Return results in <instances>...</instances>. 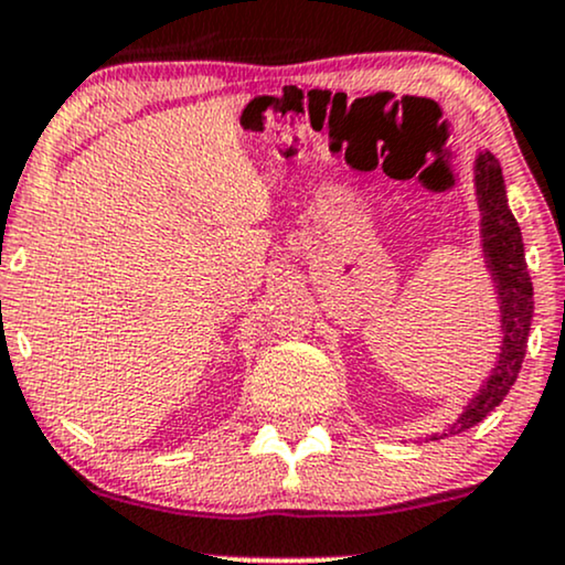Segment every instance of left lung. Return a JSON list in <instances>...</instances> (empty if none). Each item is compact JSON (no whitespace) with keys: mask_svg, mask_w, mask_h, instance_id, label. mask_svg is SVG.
Wrapping results in <instances>:
<instances>
[{"mask_svg":"<svg viewBox=\"0 0 565 565\" xmlns=\"http://www.w3.org/2000/svg\"><path fill=\"white\" fill-rule=\"evenodd\" d=\"M472 174H476V196L478 210H481V249L497 291L502 345H499L497 361L483 385L462 406V412L451 425H446L440 433H430V440L468 430L502 404L504 395L515 385L518 372H521L531 332V316H534V287H531L526 255H523V236L508 206L502 167H499L494 153L478 151Z\"/></svg>","mask_w":565,"mask_h":565,"instance_id":"8db88e82","label":"left lung"}]
</instances>
